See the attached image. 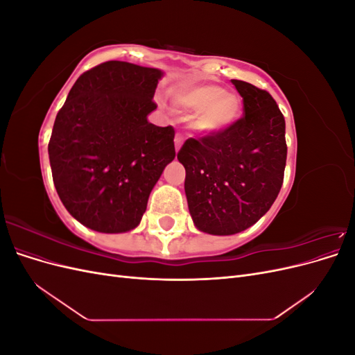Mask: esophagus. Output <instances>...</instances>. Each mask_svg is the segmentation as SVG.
Returning <instances> with one entry per match:
<instances>
[{
  "label": "esophagus",
  "mask_w": 355,
  "mask_h": 355,
  "mask_svg": "<svg viewBox=\"0 0 355 355\" xmlns=\"http://www.w3.org/2000/svg\"><path fill=\"white\" fill-rule=\"evenodd\" d=\"M180 146H182V136L178 133V135L175 136V149H176V153H179Z\"/></svg>",
  "instance_id": "esophagus-1"
}]
</instances>
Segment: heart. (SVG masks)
I'll return each instance as SVG.
<instances>
[{"label":"heart","instance_id":"obj_1","mask_svg":"<svg viewBox=\"0 0 355 355\" xmlns=\"http://www.w3.org/2000/svg\"><path fill=\"white\" fill-rule=\"evenodd\" d=\"M178 110L191 116V130L201 137H211L232 125L241 111L237 94L225 92L216 84L178 85L171 90Z\"/></svg>","mask_w":355,"mask_h":355}]
</instances>
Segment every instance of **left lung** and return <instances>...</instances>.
I'll list each match as a JSON object with an SVG mask.
<instances>
[{"label": "left lung", "instance_id": "obj_1", "mask_svg": "<svg viewBox=\"0 0 355 355\" xmlns=\"http://www.w3.org/2000/svg\"><path fill=\"white\" fill-rule=\"evenodd\" d=\"M244 116L227 130L188 139L178 154L196 228L211 235L247 230L271 209L283 185L287 146L284 116L272 96L232 80Z\"/></svg>", "mask_w": 355, "mask_h": 355}]
</instances>
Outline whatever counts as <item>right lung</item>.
Wrapping results in <instances>:
<instances>
[{
    "mask_svg": "<svg viewBox=\"0 0 355 355\" xmlns=\"http://www.w3.org/2000/svg\"><path fill=\"white\" fill-rule=\"evenodd\" d=\"M164 72L110 60L75 81L49 142L53 182L84 227L105 234L135 230L149 194L173 161L175 130L148 121Z\"/></svg>",
    "mask_w": 355,
    "mask_h": 355,
    "instance_id": "1",
    "label": "right lung"
}]
</instances>
